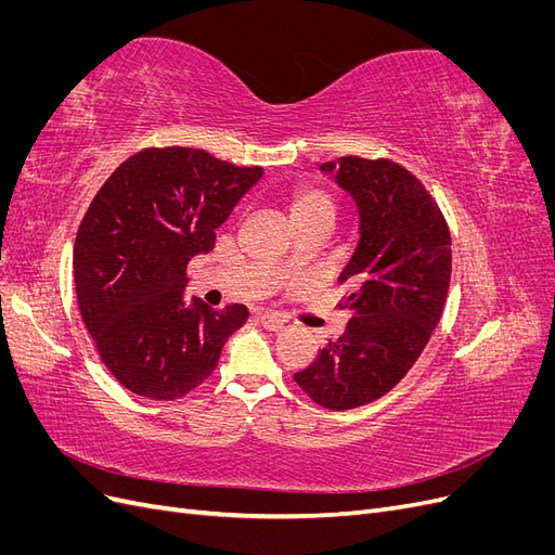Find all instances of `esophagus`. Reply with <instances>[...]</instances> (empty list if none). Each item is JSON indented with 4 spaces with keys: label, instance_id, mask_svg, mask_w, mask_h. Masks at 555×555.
I'll return each instance as SVG.
<instances>
[{
    "label": "esophagus",
    "instance_id": "obj_1",
    "mask_svg": "<svg viewBox=\"0 0 555 555\" xmlns=\"http://www.w3.org/2000/svg\"><path fill=\"white\" fill-rule=\"evenodd\" d=\"M259 324L266 328V331H273V333H280L282 328H284V322L282 319L278 317V314H273V312H259Z\"/></svg>",
    "mask_w": 555,
    "mask_h": 555
}]
</instances>
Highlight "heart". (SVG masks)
I'll use <instances>...</instances> for the list:
<instances>
[{"label":"heart","instance_id":"heart-1","mask_svg":"<svg viewBox=\"0 0 555 555\" xmlns=\"http://www.w3.org/2000/svg\"><path fill=\"white\" fill-rule=\"evenodd\" d=\"M287 210L294 227L310 222H324L331 227L335 220V204L331 194L312 188V184H298V188H294V192L287 196Z\"/></svg>","mask_w":555,"mask_h":555}]
</instances>
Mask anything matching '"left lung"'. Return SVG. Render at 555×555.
I'll return each mask as SVG.
<instances>
[{
    "mask_svg": "<svg viewBox=\"0 0 555 555\" xmlns=\"http://www.w3.org/2000/svg\"><path fill=\"white\" fill-rule=\"evenodd\" d=\"M319 171L354 198L359 243L338 282L345 333L296 384L326 410L373 402L408 375L438 326L451 278V236L426 188L389 159L340 157Z\"/></svg>",
    "mask_w": 555,
    "mask_h": 555,
    "instance_id": "left-lung-1",
    "label": "left lung"
}]
</instances>
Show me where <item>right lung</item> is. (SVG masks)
Wrapping results in <instances>:
<instances>
[{"label": "right lung", "instance_id": "1", "mask_svg": "<svg viewBox=\"0 0 555 555\" xmlns=\"http://www.w3.org/2000/svg\"><path fill=\"white\" fill-rule=\"evenodd\" d=\"M261 176L204 150L147 147L96 192L74 245L76 296L99 357L131 393L188 396L247 322L241 304L184 298V271Z\"/></svg>", "mask_w": 555, "mask_h": 555}]
</instances>
